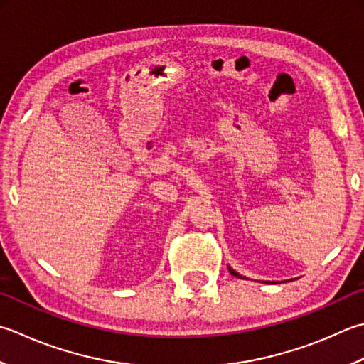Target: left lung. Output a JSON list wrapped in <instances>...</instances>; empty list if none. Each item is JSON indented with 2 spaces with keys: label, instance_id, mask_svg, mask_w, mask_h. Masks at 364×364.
I'll return each instance as SVG.
<instances>
[{
  "label": "left lung",
  "instance_id": "8db88e82",
  "mask_svg": "<svg viewBox=\"0 0 364 364\" xmlns=\"http://www.w3.org/2000/svg\"><path fill=\"white\" fill-rule=\"evenodd\" d=\"M227 268H229V272H230V274H233V276H237V277H240V279H247V277H245V276H241L238 272H235V269L232 268V267H229L227 265ZM268 282V281H267ZM269 284H276V282H269Z\"/></svg>",
  "mask_w": 364,
  "mask_h": 364
}]
</instances>
